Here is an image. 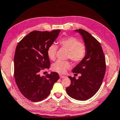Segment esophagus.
Returning a JSON list of instances; mask_svg holds the SVG:
<instances>
[{"instance_id": "1", "label": "esophagus", "mask_w": 120, "mask_h": 120, "mask_svg": "<svg viewBox=\"0 0 120 120\" xmlns=\"http://www.w3.org/2000/svg\"><path fill=\"white\" fill-rule=\"evenodd\" d=\"M60 78H65V76H64V75H60Z\"/></svg>"}]
</instances>
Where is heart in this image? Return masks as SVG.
<instances>
[{
  "label": "heart",
  "instance_id": "heart-1",
  "mask_svg": "<svg viewBox=\"0 0 120 120\" xmlns=\"http://www.w3.org/2000/svg\"><path fill=\"white\" fill-rule=\"evenodd\" d=\"M58 43L60 47L68 50L67 58H70L73 62L78 63L85 57L87 54L86 46L75 37L68 36L62 38ZM57 51L58 46L57 45L52 44L49 46L47 55L50 60H55ZM70 67L71 63L69 61L58 60L52 64V70L59 73H64Z\"/></svg>",
  "mask_w": 120,
  "mask_h": 120
}]
</instances>
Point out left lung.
<instances>
[{
    "mask_svg": "<svg viewBox=\"0 0 120 120\" xmlns=\"http://www.w3.org/2000/svg\"><path fill=\"white\" fill-rule=\"evenodd\" d=\"M75 31L82 36L87 54L72 70L75 75L80 73L81 76L78 79L69 77L71 84L66 88V91L72 98L85 101L95 95L100 88L106 72V60L100 42L96 38L84 29Z\"/></svg>",
    "mask_w": 120,
    "mask_h": 120,
    "instance_id": "left-lung-1",
    "label": "left lung"
}]
</instances>
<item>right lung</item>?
Wrapping results in <instances>:
<instances>
[{"instance_id": "obj_1", "label": "right lung", "mask_w": 120, "mask_h": 120, "mask_svg": "<svg viewBox=\"0 0 120 120\" xmlns=\"http://www.w3.org/2000/svg\"><path fill=\"white\" fill-rule=\"evenodd\" d=\"M60 31H33L16 45L14 57L16 84L22 94L33 102L42 101L48 97L54 84L60 79L55 72L42 77L40 72L50 68L47 49Z\"/></svg>"}]
</instances>
